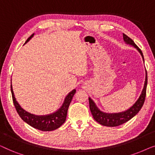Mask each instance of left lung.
I'll list each match as a JSON object with an SVG mask.
<instances>
[{"mask_svg": "<svg viewBox=\"0 0 155 155\" xmlns=\"http://www.w3.org/2000/svg\"><path fill=\"white\" fill-rule=\"evenodd\" d=\"M123 37H124V41L127 44L133 46L138 51L140 54L143 60L144 61V56L142 51L137 47V46L134 43V41L128 37V36L123 34ZM147 71L145 70V80L144 83V87L143 90H142L141 94L140 95L139 98L137 99L134 104L132 107H130L126 111L119 112V113H105V112L101 111L97 105L95 104L94 101L92 100L90 97H89V104H90V109L91 113L92 114L93 118L99 124L102 125L104 126L109 127H116L120 125L124 124V123L128 121L131 118L136 115L140 111L142 107L143 106V104L145 102V96H146V88H147Z\"/></svg>", "mask_w": 155, "mask_h": 155, "instance_id": "left-lung-1", "label": "left lung"}]
</instances>
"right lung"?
I'll list each match as a JSON object with an SVG mask.
<instances>
[{"label":"right lung","mask_w":155,"mask_h":155,"mask_svg":"<svg viewBox=\"0 0 155 155\" xmlns=\"http://www.w3.org/2000/svg\"><path fill=\"white\" fill-rule=\"evenodd\" d=\"M34 35L35 34H32L27 39L25 44L27 43L33 37ZM10 89H11L12 101H13L15 107L17 112H18L19 116H20V118L25 123L29 124V126L42 131H51L56 130V129L58 128L59 127L64 124L65 120H66L68 109L69 105L71 102L74 94L76 92L75 89L72 90L71 92H69L67 96L65 97L63 104L61 105V107L56 111L52 114H48V115L37 116L29 113V112L25 111V109H23L20 107V105L19 104L18 101H16L13 90H12V84L11 87H10Z\"/></svg>","instance_id":"1"}]
</instances>
